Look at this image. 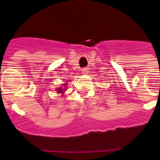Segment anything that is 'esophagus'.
<instances>
[{
  "label": "esophagus",
  "instance_id": "obj_1",
  "mask_svg": "<svg viewBox=\"0 0 160 160\" xmlns=\"http://www.w3.org/2000/svg\"><path fill=\"white\" fill-rule=\"evenodd\" d=\"M88 68H83L82 69V74H88Z\"/></svg>",
  "mask_w": 160,
  "mask_h": 160
}]
</instances>
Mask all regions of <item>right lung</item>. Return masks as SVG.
Instances as JSON below:
<instances>
[{"label": "right lung", "mask_w": 160, "mask_h": 160, "mask_svg": "<svg viewBox=\"0 0 160 160\" xmlns=\"http://www.w3.org/2000/svg\"><path fill=\"white\" fill-rule=\"evenodd\" d=\"M67 84H68V83H65V84H63V85L60 86V87H58V88H56L57 93L61 94V96H64V92L67 91Z\"/></svg>", "instance_id": "obj_1"}]
</instances>
